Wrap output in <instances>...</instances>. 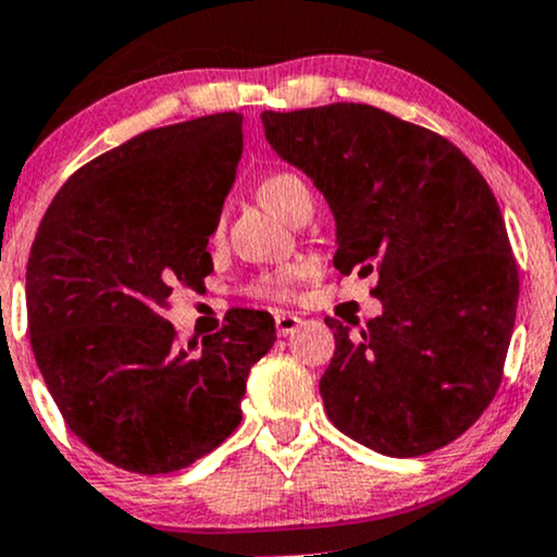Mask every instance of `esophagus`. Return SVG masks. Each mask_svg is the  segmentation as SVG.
<instances>
[{"label":"esophagus","instance_id":"obj_1","mask_svg":"<svg viewBox=\"0 0 557 557\" xmlns=\"http://www.w3.org/2000/svg\"><path fill=\"white\" fill-rule=\"evenodd\" d=\"M300 324H304V319H300L298 314H290V311H280V314L274 317V327H277L280 337L293 335V332H296Z\"/></svg>","mask_w":557,"mask_h":557}]
</instances>
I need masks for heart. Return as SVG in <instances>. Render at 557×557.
I'll use <instances>...</instances> for the list:
<instances>
[{"label":"heart","mask_w":557,"mask_h":557,"mask_svg":"<svg viewBox=\"0 0 557 557\" xmlns=\"http://www.w3.org/2000/svg\"><path fill=\"white\" fill-rule=\"evenodd\" d=\"M259 196L272 212H277L280 216H285V220L290 222L298 220L304 212H309V209H314V198H311L309 185H306L304 177L296 175V172H287V170L267 175L259 185ZM216 230H222V216L220 222H216ZM293 277H296V272L290 270L267 272L253 280L248 290L261 298H285L287 293H290Z\"/></svg>","instance_id":"obj_1"}]
</instances>
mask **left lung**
<instances>
[{
  "instance_id": "8db88e82",
  "label": "left lung",
  "mask_w": 557,
  "mask_h": 557,
  "mask_svg": "<svg viewBox=\"0 0 557 557\" xmlns=\"http://www.w3.org/2000/svg\"><path fill=\"white\" fill-rule=\"evenodd\" d=\"M267 140L327 198L332 267L374 274L382 314L350 332L319 380L332 424L413 458L469 430L495 398L519 267L487 181L450 140L369 104L264 112Z\"/></svg>"
}]
</instances>
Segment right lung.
<instances>
[{
    "mask_svg": "<svg viewBox=\"0 0 557 557\" xmlns=\"http://www.w3.org/2000/svg\"><path fill=\"white\" fill-rule=\"evenodd\" d=\"M243 114L154 127L91 159L49 203L25 274L44 382L96 456L170 474L240 424L251 367L274 345L267 311L233 309L201 348L164 319L175 287L214 270L209 235L235 183Z\"/></svg>",
    "mask_w": 557,
    "mask_h": 557,
    "instance_id": "right-lung-1",
    "label": "right lung"
}]
</instances>
